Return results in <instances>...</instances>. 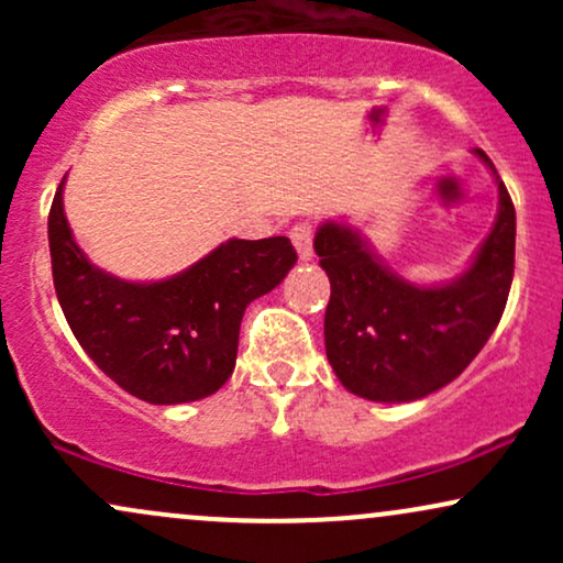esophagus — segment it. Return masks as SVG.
Segmentation results:
<instances>
[{"mask_svg": "<svg viewBox=\"0 0 563 563\" xmlns=\"http://www.w3.org/2000/svg\"><path fill=\"white\" fill-rule=\"evenodd\" d=\"M312 238H314V230L309 222H299L294 224V230H290V243H294L296 254H299L301 262H309L312 260Z\"/></svg>", "mask_w": 563, "mask_h": 563, "instance_id": "34e87169", "label": "esophagus"}]
</instances>
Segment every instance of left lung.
Listing matches in <instances>:
<instances>
[{
  "mask_svg": "<svg viewBox=\"0 0 563 563\" xmlns=\"http://www.w3.org/2000/svg\"><path fill=\"white\" fill-rule=\"evenodd\" d=\"M497 219L474 262L442 286H412L367 249L357 230L325 222L314 235L331 277L325 354L349 391L373 402H412L442 389L482 352L514 280L516 211L493 161Z\"/></svg>",
  "mask_w": 563,
  "mask_h": 563,
  "instance_id": "1",
  "label": "left lung"
}]
</instances>
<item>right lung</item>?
Here are the masks:
<instances>
[{"label": "right lung", "mask_w": 563, "mask_h": 563, "mask_svg": "<svg viewBox=\"0 0 563 563\" xmlns=\"http://www.w3.org/2000/svg\"><path fill=\"white\" fill-rule=\"evenodd\" d=\"M63 177L49 209L55 294L70 331L121 389L153 405L196 402L232 376L245 307L296 264L288 238L222 243L185 273L129 283L95 267L63 214Z\"/></svg>", "instance_id": "right-lung-1"}]
</instances>
